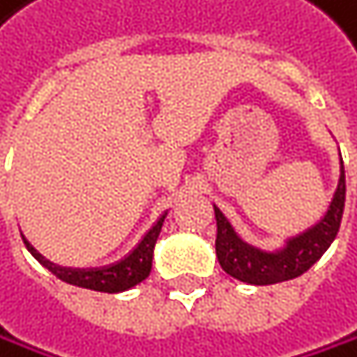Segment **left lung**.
Returning a JSON list of instances; mask_svg holds the SVG:
<instances>
[{"label":"left lung","mask_w":357,"mask_h":357,"mask_svg":"<svg viewBox=\"0 0 357 357\" xmlns=\"http://www.w3.org/2000/svg\"><path fill=\"white\" fill-rule=\"evenodd\" d=\"M343 208H345L343 159H341V178H338V187L328 206V213L319 219V223L289 238L287 245L279 251L271 253L247 245L234 231V227L229 225V221L223 217V213L215 206L217 259L229 277L249 285H273V283L296 279L300 275H305L332 245V241L338 234V227H341Z\"/></svg>","instance_id":"obj_1"}]
</instances>
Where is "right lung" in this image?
Returning a JSON list of instances; mask_svg holds the SVG:
<instances>
[{
    "label": "right lung",
    "instance_id": "add662e5",
    "mask_svg": "<svg viewBox=\"0 0 357 357\" xmlns=\"http://www.w3.org/2000/svg\"><path fill=\"white\" fill-rule=\"evenodd\" d=\"M166 215H162L157 219V223L146 231L144 238L138 243V247L126 257L112 266H106V268H89V271H80V268H63V266H57L48 261L42 253H38L29 241L23 236L25 247L31 251V255L48 268L57 279L76 285V287H84V289H93V291H104V294H116V291H126L134 285H138L140 281H144L151 273V264H153V249L157 243L159 231H162Z\"/></svg>",
    "mask_w": 357,
    "mask_h": 357
}]
</instances>
